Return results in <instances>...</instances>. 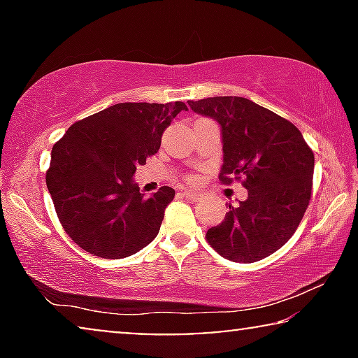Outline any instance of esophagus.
I'll list each match as a JSON object with an SVG mask.
<instances>
[{"label":"esophagus","instance_id":"obj_1","mask_svg":"<svg viewBox=\"0 0 358 358\" xmlns=\"http://www.w3.org/2000/svg\"><path fill=\"white\" fill-rule=\"evenodd\" d=\"M182 195L187 200H192V202H197V200L200 199V195L197 192H192V190H185V192H182Z\"/></svg>","mask_w":358,"mask_h":358}]
</instances>
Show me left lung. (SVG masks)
<instances>
[{
  "instance_id": "left-lung-1",
  "label": "left lung",
  "mask_w": 358,
  "mask_h": 358,
  "mask_svg": "<svg viewBox=\"0 0 358 358\" xmlns=\"http://www.w3.org/2000/svg\"><path fill=\"white\" fill-rule=\"evenodd\" d=\"M195 114L220 125L222 182L246 178L248 199L207 231V241L233 262H256L296 231L311 197L315 155L292 122L238 96L187 101Z\"/></svg>"
}]
</instances>
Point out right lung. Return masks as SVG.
<instances>
[{"label":"right lung","mask_w":358,"mask_h":358,"mask_svg":"<svg viewBox=\"0 0 358 358\" xmlns=\"http://www.w3.org/2000/svg\"><path fill=\"white\" fill-rule=\"evenodd\" d=\"M184 102H120L73 124L52 148L47 189L68 236L86 252L122 259L158 236L174 189L140 192L136 166L158 153Z\"/></svg>","instance_id":"add662e5"}]
</instances>
